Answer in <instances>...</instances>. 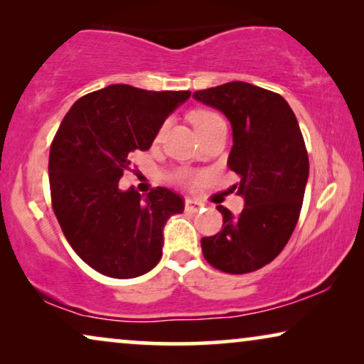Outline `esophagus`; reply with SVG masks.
<instances>
[{"label":"esophagus","instance_id":"1","mask_svg":"<svg viewBox=\"0 0 364 364\" xmlns=\"http://www.w3.org/2000/svg\"><path fill=\"white\" fill-rule=\"evenodd\" d=\"M203 203L197 198H186V210L188 212H197L198 208H202Z\"/></svg>","mask_w":364,"mask_h":364}]
</instances>
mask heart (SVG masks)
Wrapping results in <instances>:
<instances>
[{"instance_id": "heart-1", "label": "heart", "mask_w": 364, "mask_h": 364, "mask_svg": "<svg viewBox=\"0 0 364 364\" xmlns=\"http://www.w3.org/2000/svg\"><path fill=\"white\" fill-rule=\"evenodd\" d=\"M220 116L212 111H205V109H198V111H193L191 114V122L193 124L197 132H200L202 129H205L208 126H212L213 122L220 121Z\"/></svg>"}]
</instances>
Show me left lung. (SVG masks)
<instances>
[{"label":"left lung","mask_w":364,"mask_h":364,"mask_svg":"<svg viewBox=\"0 0 364 364\" xmlns=\"http://www.w3.org/2000/svg\"><path fill=\"white\" fill-rule=\"evenodd\" d=\"M232 126L228 167L240 176L238 215L218 205L222 230L203 237L202 252L225 273H250L270 263L290 240L308 182V154L291 107L280 94L232 81L193 92Z\"/></svg>","instance_id":"obj_1"}]
</instances>
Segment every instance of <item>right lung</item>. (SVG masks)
<instances>
[{"label":"right lung","instance_id":"add662e5","mask_svg":"<svg viewBox=\"0 0 364 364\" xmlns=\"http://www.w3.org/2000/svg\"><path fill=\"white\" fill-rule=\"evenodd\" d=\"M188 97L112 84L77 99L58 129L48 167L54 213L73 250L102 275L136 278L161 260L164 227L183 198L166 187L144 197L119 181Z\"/></svg>","mask_w":364,"mask_h":364}]
</instances>
